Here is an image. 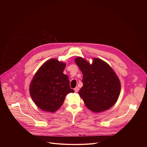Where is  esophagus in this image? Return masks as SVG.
I'll return each mask as SVG.
<instances>
[{
    "label": "esophagus",
    "instance_id": "obj_1",
    "mask_svg": "<svg viewBox=\"0 0 147 147\" xmlns=\"http://www.w3.org/2000/svg\"><path fill=\"white\" fill-rule=\"evenodd\" d=\"M74 90L75 92H77L79 91V88H78V87H76L74 89Z\"/></svg>",
    "mask_w": 147,
    "mask_h": 147
}]
</instances>
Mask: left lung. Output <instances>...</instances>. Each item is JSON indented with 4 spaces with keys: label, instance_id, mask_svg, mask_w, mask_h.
Listing matches in <instances>:
<instances>
[{
    "label": "left lung",
    "instance_id": "8db88e82",
    "mask_svg": "<svg viewBox=\"0 0 147 147\" xmlns=\"http://www.w3.org/2000/svg\"><path fill=\"white\" fill-rule=\"evenodd\" d=\"M81 71L83 86L78 92L86 107L95 113L110 109L120 93V81L112 68L105 61L94 58L92 64L81 57L75 59Z\"/></svg>",
    "mask_w": 147,
    "mask_h": 147
}]
</instances>
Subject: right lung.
I'll use <instances>...</instances> for the list:
<instances>
[{
    "instance_id": "1",
    "label": "right lung",
    "mask_w": 147,
    "mask_h": 147,
    "mask_svg": "<svg viewBox=\"0 0 147 147\" xmlns=\"http://www.w3.org/2000/svg\"><path fill=\"white\" fill-rule=\"evenodd\" d=\"M66 63L51 59L35 74L30 85V94L41 110L53 113L61 106L66 96L74 91L70 87L69 77L63 74Z\"/></svg>"
}]
</instances>
